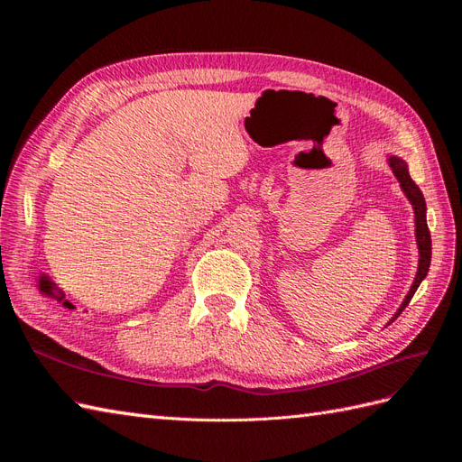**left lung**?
Listing matches in <instances>:
<instances>
[{
    "instance_id": "obj_1",
    "label": "left lung",
    "mask_w": 462,
    "mask_h": 462,
    "mask_svg": "<svg viewBox=\"0 0 462 462\" xmlns=\"http://www.w3.org/2000/svg\"><path fill=\"white\" fill-rule=\"evenodd\" d=\"M387 163L391 167V171L397 177V180L401 183V189L404 192V197L409 199L412 209H414V233H416V245H418V270H416V277L412 282L411 291L404 297L402 304L399 306V310L395 312L393 319L404 310V306H409L411 299L414 297L416 289L420 287V283L424 282V277L428 275L430 270V262H431V236H430V229H428V221H426V200L422 197L420 189L416 187L414 180L411 179L409 173V165L402 158L399 156H387ZM391 319V321H393Z\"/></svg>"
}]
</instances>
